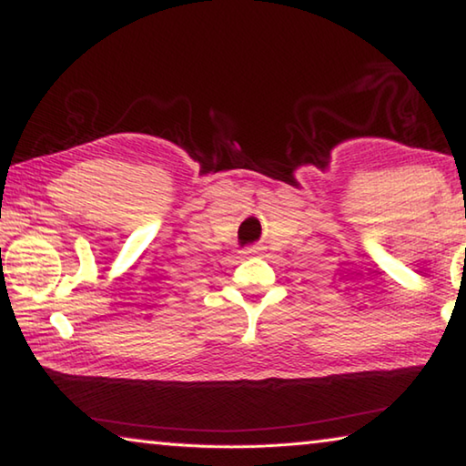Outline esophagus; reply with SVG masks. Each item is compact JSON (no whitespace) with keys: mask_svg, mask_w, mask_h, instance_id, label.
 I'll use <instances>...</instances> for the list:
<instances>
[{"mask_svg":"<svg viewBox=\"0 0 466 466\" xmlns=\"http://www.w3.org/2000/svg\"><path fill=\"white\" fill-rule=\"evenodd\" d=\"M263 250V247H250V248H247L244 252H247V255H258V252Z\"/></svg>","mask_w":466,"mask_h":466,"instance_id":"34e87169","label":"esophagus"}]
</instances>
